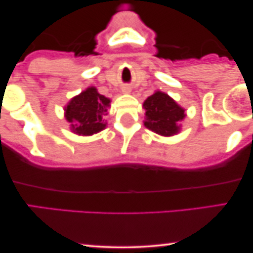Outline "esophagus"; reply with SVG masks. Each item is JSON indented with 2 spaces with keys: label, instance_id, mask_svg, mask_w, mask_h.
Returning <instances> with one entry per match:
<instances>
[{
  "label": "esophagus",
  "instance_id": "obj_1",
  "mask_svg": "<svg viewBox=\"0 0 253 253\" xmlns=\"http://www.w3.org/2000/svg\"><path fill=\"white\" fill-rule=\"evenodd\" d=\"M130 90H129V88L128 86H124L123 88V92H125V94H127V92H129Z\"/></svg>",
  "mask_w": 253,
  "mask_h": 253
}]
</instances>
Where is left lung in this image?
I'll list each match as a JSON object with an SVG mask.
<instances>
[{
	"instance_id": "left-lung-1",
	"label": "left lung",
	"mask_w": 253,
	"mask_h": 253,
	"mask_svg": "<svg viewBox=\"0 0 253 253\" xmlns=\"http://www.w3.org/2000/svg\"><path fill=\"white\" fill-rule=\"evenodd\" d=\"M144 125L157 134L171 136L181 129L179 123L184 119V109L179 107L169 95L156 91L145 100Z\"/></svg>"
}]
</instances>
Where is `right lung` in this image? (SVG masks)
<instances>
[{
	"label": "right lung",
	"instance_id": "obj_1",
	"mask_svg": "<svg viewBox=\"0 0 253 253\" xmlns=\"http://www.w3.org/2000/svg\"><path fill=\"white\" fill-rule=\"evenodd\" d=\"M109 103V98L98 94L95 86H90L71 98L64 110L72 132L78 135H91L106 128L104 117Z\"/></svg>",
	"mask_w": 253,
	"mask_h": 253
}]
</instances>
